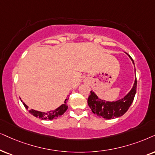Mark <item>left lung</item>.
I'll return each instance as SVG.
<instances>
[{"label":"left lung","mask_w":155,"mask_h":155,"mask_svg":"<svg viewBox=\"0 0 155 155\" xmlns=\"http://www.w3.org/2000/svg\"><path fill=\"white\" fill-rule=\"evenodd\" d=\"M128 56L132 61V63L134 65V61H133L132 57L130 55H128ZM136 91L137 79L135 78L132 89L122 99L115 101L101 100L96 95L94 92L91 91H90L91 94L88 98V105L91 109L92 112L97 115V117H102L105 119L117 118V117L124 115L130 108L131 104L133 102V100H134Z\"/></svg>","instance_id":"obj_1"}]
</instances>
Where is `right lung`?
<instances>
[{"instance_id": "obj_1", "label": "right lung", "mask_w": 155, "mask_h": 155, "mask_svg": "<svg viewBox=\"0 0 155 155\" xmlns=\"http://www.w3.org/2000/svg\"><path fill=\"white\" fill-rule=\"evenodd\" d=\"M68 100V99H66L63 104L61 105L59 107H58L57 109H56L54 111H47V112H42V111H38L34 110V109H31V110H29V112H30L32 115H34V117L41 119L43 120H46V119L52 120V119H57L58 117H59L60 116H61L62 114H64V113L67 110L68 106L66 103H67ZM21 102L23 103V104L24 105L25 108L28 109V106L25 104L22 100H21Z\"/></svg>"}]
</instances>
